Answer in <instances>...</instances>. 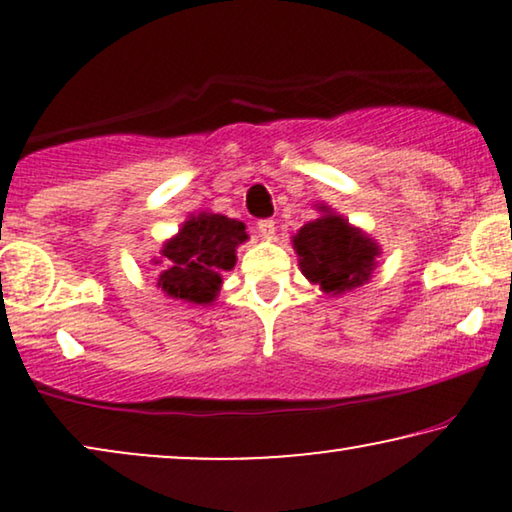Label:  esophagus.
Wrapping results in <instances>:
<instances>
[{"instance_id":"1","label":"esophagus","mask_w":512,"mask_h":512,"mask_svg":"<svg viewBox=\"0 0 512 512\" xmlns=\"http://www.w3.org/2000/svg\"><path fill=\"white\" fill-rule=\"evenodd\" d=\"M258 233H261V237H265V240H272V237H275V221L272 219L258 221Z\"/></svg>"}]
</instances>
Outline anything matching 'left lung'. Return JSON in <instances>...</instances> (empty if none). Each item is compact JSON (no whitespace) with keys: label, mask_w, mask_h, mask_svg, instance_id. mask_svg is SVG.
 <instances>
[{"label":"left lung","mask_w":512,"mask_h":512,"mask_svg":"<svg viewBox=\"0 0 512 512\" xmlns=\"http://www.w3.org/2000/svg\"><path fill=\"white\" fill-rule=\"evenodd\" d=\"M321 216L293 235L298 265L312 284L331 296L359 289L373 277L380 244L361 228L349 226L347 219L328 205H319Z\"/></svg>","instance_id":"1"}]
</instances>
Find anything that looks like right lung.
<instances>
[{
  "mask_svg": "<svg viewBox=\"0 0 512 512\" xmlns=\"http://www.w3.org/2000/svg\"><path fill=\"white\" fill-rule=\"evenodd\" d=\"M247 237L242 221L212 212L193 214L163 244L165 270L158 275V289L191 305L214 303L223 284L221 275L235 268V251Z\"/></svg>",
  "mask_w": 512,
  "mask_h": 512,
  "instance_id": "right-lung-1",
  "label": "right lung"
}]
</instances>
